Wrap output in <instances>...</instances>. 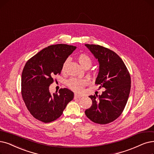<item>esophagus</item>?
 Returning <instances> with one entry per match:
<instances>
[{
	"instance_id": "esophagus-1",
	"label": "esophagus",
	"mask_w": 154,
	"mask_h": 154,
	"mask_svg": "<svg viewBox=\"0 0 154 154\" xmlns=\"http://www.w3.org/2000/svg\"><path fill=\"white\" fill-rule=\"evenodd\" d=\"M81 97H82V95H79V94H75V98H81Z\"/></svg>"
}]
</instances>
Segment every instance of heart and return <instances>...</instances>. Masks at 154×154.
Segmentation results:
<instances>
[{
	"label": "heart",
	"instance_id": "obj_1",
	"mask_svg": "<svg viewBox=\"0 0 154 154\" xmlns=\"http://www.w3.org/2000/svg\"><path fill=\"white\" fill-rule=\"evenodd\" d=\"M77 59L79 64H80L84 68H87V67L89 68V67L91 66L92 60L90 58V57L88 56L87 54H79L77 57ZM67 62H68V59L66 60L65 62L64 63L62 67L63 71H65L66 66ZM87 83H88L87 79H83V78H74V77L69 79L66 82L67 86L70 89L78 92L81 91L83 90V87Z\"/></svg>",
	"mask_w": 154,
	"mask_h": 154
}]
</instances>
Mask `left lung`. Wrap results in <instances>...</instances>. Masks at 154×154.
Instances as JSON below:
<instances>
[{"label": "left lung", "mask_w": 154, "mask_h": 154, "mask_svg": "<svg viewBox=\"0 0 154 154\" xmlns=\"http://www.w3.org/2000/svg\"><path fill=\"white\" fill-rule=\"evenodd\" d=\"M99 63L95 84L106 90L101 95H90L92 106L85 110L91 121L106 125L116 120L126 105L131 89V77L121 58L104 47L85 44Z\"/></svg>", "instance_id": "obj_1"}]
</instances>
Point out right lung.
<instances>
[{
    "label": "right lung",
    "mask_w": 154,
    "mask_h": 154,
    "mask_svg": "<svg viewBox=\"0 0 154 154\" xmlns=\"http://www.w3.org/2000/svg\"><path fill=\"white\" fill-rule=\"evenodd\" d=\"M76 47L66 44L48 46L29 59L21 75V95L24 103L34 118L44 122L56 120L63 114L74 93L61 88L51 94L49 86L53 76L60 74L65 60Z\"/></svg>",
    "instance_id": "add662e5"
}]
</instances>
